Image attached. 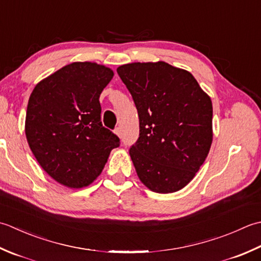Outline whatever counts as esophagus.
I'll use <instances>...</instances> for the list:
<instances>
[{"label":"esophagus","instance_id":"34e87169","mask_svg":"<svg viewBox=\"0 0 261 261\" xmlns=\"http://www.w3.org/2000/svg\"><path fill=\"white\" fill-rule=\"evenodd\" d=\"M115 134L118 135L119 137H121V129H120V127H117V128L115 129Z\"/></svg>","mask_w":261,"mask_h":261}]
</instances>
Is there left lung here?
Masks as SVG:
<instances>
[{"mask_svg": "<svg viewBox=\"0 0 261 261\" xmlns=\"http://www.w3.org/2000/svg\"><path fill=\"white\" fill-rule=\"evenodd\" d=\"M140 118L129 148L138 178L154 193L182 189L204 163L213 141V106L193 74L166 62L117 68Z\"/></svg>", "mask_w": 261, "mask_h": 261, "instance_id": "obj_1", "label": "left lung"}]
</instances>
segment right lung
<instances>
[{
	"instance_id": "right-lung-1",
	"label": "right lung",
	"mask_w": 261,
	"mask_h": 261,
	"mask_svg": "<svg viewBox=\"0 0 261 261\" xmlns=\"http://www.w3.org/2000/svg\"><path fill=\"white\" fill-rule=\"evenodd\" d=\"M113 76L109 67L75 62L42 80L30 94L27 141L40 167L65 187L92 184L120 144L100 115V94Z\"/></svg>"
}]
</instances>
